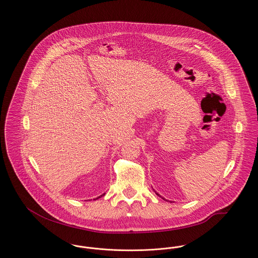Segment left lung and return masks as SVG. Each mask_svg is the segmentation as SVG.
Segmentation results:
<instances>
[{
    "instance_id": "8db88e82",
    "label": "left lung",
    "mask_w": 258,
    "mask_h": 258,
    "mask_svg": "<svg viewBox=\"0 0 258 258\" xmlns=\"http://www.w3.org/2000/svg\"><path fill=\"white\" fill-rule=\"evenodd\" d=\"M156 194H157V192H156ZM157 195H158V196H159V197H160V195H159V194H157ZM162 199H164V198H163V197H162ZM164 200H165V199H164Z\"/></svg>"
}]
</instances>
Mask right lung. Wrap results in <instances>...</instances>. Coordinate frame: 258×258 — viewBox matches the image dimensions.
<instances>
[{
	"label": "right lung",
	"mask_w": 258,
	"mask_h": 258,
	"mask_svg": "<svg viewBox=\"0 0 258 258\" xmlns=\"http://www.w3.org/2000/svg\"><path fill=\"white\" fill-rule=\"evenodd\" d=\"M103 195H105V194H103ZM103 195H102V196H103ZM102 196H100V197H98V198H96V199H98V198H100V197H102Z\"/></svg>",
	"instance_id": "add662e5"
}]
</instances>
